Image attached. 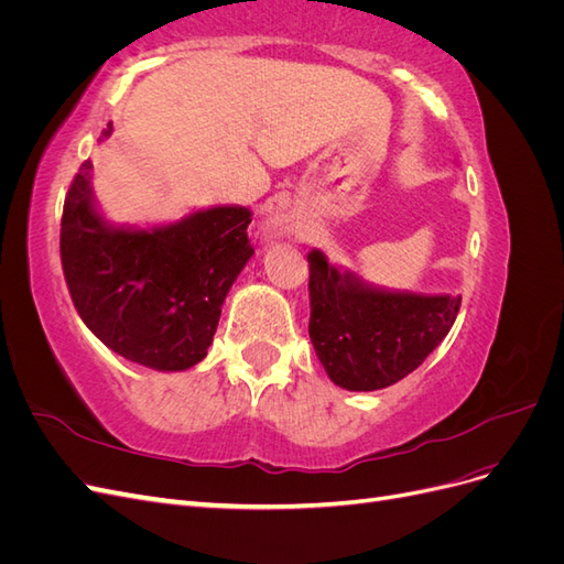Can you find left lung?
Segmentation results:
<instances>
[{
	"label": "left lung",
	"mask_w": 564,
	"mask_h": 564,
	"mask_svg": "<svg viewBox=\"0 0 564 564\" xmlns=\"http://www.w3.org/2000/svg\"><path fill=\"white\" fill-rule=\"evenodd\" d=\"M308 334L329 379L346 390H381L412 373L445 338L460 296L381 292L308 253Z\"/></svg>",
	"instance_id": "obj_1"
}]
</instances>
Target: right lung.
Listing matches in <instances>:
<instances>
[{
    "instance_id": "1",
    "label": "right lung",
    "mask_w": 564,
    "mask_h": 564,
    "mask_svg": "<svg viewBox=\"0 0 564 564\" xmlns=\"http://www.w3.org/2000/svg\"><path fill=\"white\" fill-rule=\"evenodd\" d=\"M91 169L89 160L79 166L61 218V263L75 308L127 360L191 369L207 357L220 305L253 253L251 212L214 207L152 230L112 228L94 207Z\"/></svg>"
}]
</instances>
